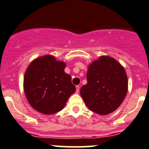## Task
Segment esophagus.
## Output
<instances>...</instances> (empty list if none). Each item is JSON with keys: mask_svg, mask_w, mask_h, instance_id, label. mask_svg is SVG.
I'll return each mask as SVG.
<instances>
[{"mask_svg": "<svg viewBox=\"0 0 149 149\" xmlns=\"http://www.w3.org/2000/svg\"><path fill=\"white\" fill-rule=\"evenodd\" d=\"M76 92L78 93L79 91V89H80L79 85H76Z\"/></svg>", "mask_w": 149, "mask_h": 149, "instance_id": "34e87169", "label": "esophagus"}]
</instances>
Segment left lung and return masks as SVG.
<instances>
[{"label":"left lung","mask_w":149,"mask_h":149,"mask_svg":"<svg viewBox=\"0 0 149 149\" xmlns=\"http://www.w3.org/2000/svg\"><path fill=\"white\" fill-rule=\"evenodd\" d=\"M87 84L80 94L90 110L100 115L115 111L127 92V77L124 67L109 56H101L88 67Z\"/></svg>","instance_id":"1"}]
</instances>
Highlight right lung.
Segmentation results:
<instances>
[{
  "label": "right lung",
  "mask_w": 149,
  "mask_h": 149,
  "mask_svg": "<svg viewBox=\"0 0 149 149\" xmlns=\"http://www.w3.org/2000/svg\"><path fill=\"white\" fill-rule=\"evenodd\" d=\"M65 64L52 55L35 59L28 66L24 77V90L34 109L47 115L64 108L76 91L71 77L64 72Z\"/></svg>",
  "instance_id": "right-lung-1"
}]
</instances>
